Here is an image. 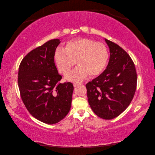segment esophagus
I'll list each match as a JSON object with an SVG mask.
<instances>
[{
  "label": "esophagus",
  "mask_w": 155,
  "mask_h": 155,
  "mask_svg": "<svg viewBox=\"0 0 155 155\" xmlns=\"http://www.w3.org/2000/svg\"><path fill=\"white\" fill-rule=\"evenodd\" d=\"M73 85H74V87H77V86H78L79 85H80V84H79V83H74Z\"/></svg>",
  "instance_id": "esophagus-1"
}]
</instances>
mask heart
<instances>
[{
    "instance_id": "heart-1",
    "label": "heart",
    "mask_w": 155,
    "mask_h": 155,
    "mask_svg": "<svg viewBox=\"0 0 155 155\" xmlns=\"http://www.w3.org/2000/svg\"><path fill=\"white\" fill-rule=\"evenodd\" d=\"M109 51L100 43L85 38L67 42L64 49L58 48L54 54V60L59 71L65 75L76 63L79 65L67 75L70 81H82L88 74L96 76L105 69L109 60Z\"/></svg>"
}]
</instances>
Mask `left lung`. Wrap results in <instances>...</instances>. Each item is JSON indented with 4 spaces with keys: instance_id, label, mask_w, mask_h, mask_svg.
Here are the masks:
<instances>
[{
    "instance_id": "8db88e82",
    "label": "left lung",
    "mask_w": 155,
    "mask_h": 155,
    "mask_svg": "<svg viewBox=\"0 0 155 155\" xmlns=\"http://www.w3.org/2000/svg\"><path fill=\"white\" fill-rule=\"evenodd\" d=\"M110 49L107 68L86 84L88 104L100 118L111 120L128 107L137 89V74L129 55L119 45L105 39Z\"/></svg>"
}]
</instances>
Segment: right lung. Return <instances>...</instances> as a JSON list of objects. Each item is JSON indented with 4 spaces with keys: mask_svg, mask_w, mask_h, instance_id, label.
I'll use <instances>...</instances> for the list:
<instances>
[{
    "mask_svg": "<svg viewBox=\"0 0 155 155\" xmlns=\"http://www.w3.org/2000/svg\"><path fill=\"white\" fill-rule=\"evenodd\" d=\"M60 43L52 39L28 54L20 63L18 85L23 104L30 113L47 124L58 123L71 107L74 86L61 83L54 63V54Z\"/></svg>",
    "mask_w": 155,
    "mask_h": 155,
    "instance_id": "add662e5",
    "label": "right lung"
}]
</instances>
